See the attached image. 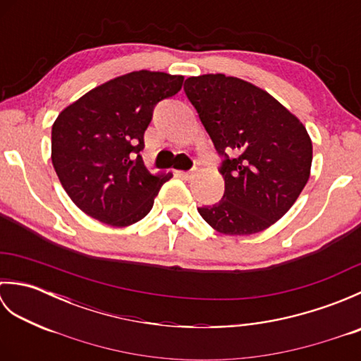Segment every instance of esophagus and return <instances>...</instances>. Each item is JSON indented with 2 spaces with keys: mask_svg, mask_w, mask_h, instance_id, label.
<instances>
[{
  "mask_svg": "<svg viewBox=\"0 0 361 361\" xmlns=\"http://www.w3.org/2000/svg\"><path fill=\"white\" fill-rule=\"evenodd\" d=\"M194 173H195V169H192V171H176V175H180V176H183V178H186V180H189L190 176H194Z\"/></svg>",
  "mask_w": 361,
  "mask_h": 361,
  "instance_id": "esophagus-1",
  "label": "esophagus"
}]
</instances>
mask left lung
I'll list each match as a JSON object with an SVG mask.
<instances>
[{"instance_id":"obj_1","label":"left lung","mask_w":361,"mask_h":361,"mask_svg":"<svg viewBox=\"0 0 361 361\" xmlns=\"http://www.w3.org/2000/svg\"><path fill=\"white\" fill-rule=\"evenodd\" d=\"M185 93L225 158L224 198L198 212L221 234L264 231L307 185L313 157L307 130L265 90L233 75L189 78Z\"/></svg>"}]
</instances>
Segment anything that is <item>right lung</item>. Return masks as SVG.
<instances>
[{
  "instance_id": "1",
  "label": "right lung",
  "mask_w": 361,
  "mask_h": 361,
  "mask_svg": "<svg viewBox=\"0 0 361 361\" xmlns=\"http://www.w3.org/2000/svg\"><path fill=\"white\" fill-rule=\"evenodd\" d=\"M183 75L133 71L102 83L60 111L52 124L51 159L74 204L111 226L150 212L172 173H150L140 152L155 105L181 90Z\"/></svg>"
}]
</instances>
